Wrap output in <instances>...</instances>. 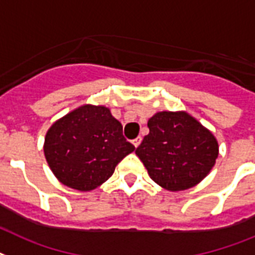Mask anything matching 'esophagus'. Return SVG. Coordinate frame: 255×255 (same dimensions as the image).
Listing matches in <instances>:
<instances>
[{
    "label": "esophagus",
    "instance_id": "esophagus-1",
    "mask_svg": "<svg viewBox=\"0 0 255 255\" xmlns=\"http://www.w3.org/2000/svg\"><path fill=\"white\" fill-rule=\"evenodd\" d=\"M140 142H141V137H136L133 141H132V144H133L134 148H137V146L140 145Z\"/></svg>",
    "mask_w": 255,
    "mask_h": 255
}]
</instances>
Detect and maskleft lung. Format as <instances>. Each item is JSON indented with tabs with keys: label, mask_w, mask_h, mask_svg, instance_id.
I'll use <instances>...</instances> for the list:
<instances>
[{
	"label": "left lung",
	"mask_w": 255,
	"mask_h": 255,
	"mask_svg": "<svg viewBox=\"0 0 255 255\" xmlns=\"http://www.w3.org/2000/svg\"><path fill=\"white\" fill-rule=\"evenodd\" d=\"M149 133L136 149L149 177L169 191L204 179L219 156L214 133L186 111H161L148 121Z\"/></svg>",
	"instance_id": "obj_1"
}]
</instances>
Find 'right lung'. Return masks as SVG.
<instances>
[{
    "label": "right lung",
    "instance_id": "obj_1",
    "mask_svg": "<svg viewBox=\"0 0 255 255\" xmlns=\"http://www.w3.org/2000/svg\"><path fill=\"white\" fill-rule=\"evenodd\" d=\"M43 148L57 181L78 191H92L105 183L134 150L110 109L94 105L77 107L56 121Z\"/></svg>",
    "mask_w": 255,
    "mask_h": 255
}]
</instances>
